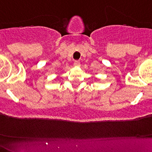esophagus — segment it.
Here are the masks:
<instances>
[{
    "instance_id": "34e87169",
    "label": "esophagus",
    "mask_w": 152,
    "mask_h": 152,
    "mask_svg": "<svg viewBox=\"0 0 152 152\" xmlns=\"http://www.w3.org/2000/svg\"><path fill=\"white\" fill-rule=\"evenodd\" d=\"M74 66H75V67H79V66H80V62L77 61V60H76V61H75V62H74Z\"/></svg>"
}]
</instances>
